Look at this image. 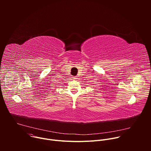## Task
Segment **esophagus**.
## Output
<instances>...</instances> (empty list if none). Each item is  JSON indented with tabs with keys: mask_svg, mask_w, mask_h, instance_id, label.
I'll return each mask as SVG.
<instances>
[{
	"mask_svg": "<svg viewBox=\"0 0 151 151\" xmlns=\"http://www.w3.org/2000/svg\"><path fill=\"white\" fill-rule=\"evenodd\" d=\"M73 79H75V80H76V79H77L78 78H77V77H76V76H74V77H73Z\"/></svg>",
	"mask_w": 151,
	"mask_h": 151,
	"instance_id": "obj_1",
	"label": "esophagus"
}]
</instances>
